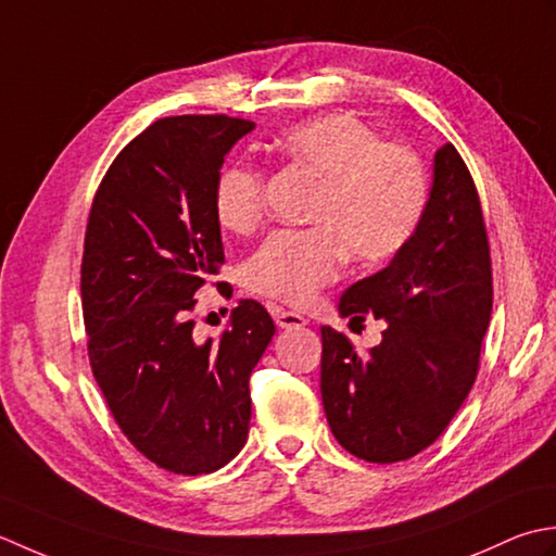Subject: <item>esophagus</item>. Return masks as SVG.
<instances>
[{
	"label": "esophagus",
	"instance_id": "esophagus-1",
	"mask_svg": "<svg viewBox=\"0 0 556 556\" xmlns=\"http://www.w3.org/2000/svg\"><path fill=\"white\" fill-rule=\"evenodd\" d=\"M274 319H276L278 328H300V326H307L309 324L302 314L280 309V307H274Z\"/></svg>",
	"mask_w": 556,
	"mask_h": 556
}]
</instances>
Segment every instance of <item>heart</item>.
Returning <instances> with one entry per match:
<instances>
[{"label": "heart", "mask_w": 556, "mask_h": 556, "mask_svg": "<svg viewBox=\"0 0 556 556\" xmlns=\"http://www.w3.org/2000/svg\"><path fill=\"white\" fill-rule=\"evenodd\" d=\"M278 153L319 179L307 230H280L244 268L247 288L264 298L304 304L341 276L345 256L359 266L389 262L413 240L427 206V169L417 153L387 143L350 112L298 122ZM218 223L235 235L264 218V177L252 167L223 169L213 191Z\"/></svg>", "instance_id": "heart-1"}]
</instances>
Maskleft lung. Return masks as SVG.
Returning <instances> with one entry per match:
<instances>
[{"mask_svg": "<svg viewBox=\"0 0 556 556\" xmlns=\"http://www.w3.org/2000/svg\"><path fill=\"white\" fill-rule=\"evenodd\" d=\"M341 316L387 321L362 357L321 328V401L345 451L395 463L434 444L478 377L492 316V262L478 189L451 143L434 155L420 228L387 268L350 286Z\"/></svg>", "mask_w": 556, "mask_h": 556, "instance_id": "1", "label": "left lung"}]
</instances>
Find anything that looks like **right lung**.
I'll return each mask as SVG.
<instances>
[{
	"instance_id": "1",
	"label": "right lung",
	"mask_w": 556,
	"mask_h": 556,
	"mask_svg": "<svg viewBox=\"0 0 556 556\" xmlns=\"http://www.w3.org/2000/svg\"><path fill=\"white\" fill-rule=\"evenodd\" d=\"M252 129L228 115L153 122L110 165L88 215L81 304L93 377L124 437L177 475L213 472L242 451L249 377L276 333L256 300H240L215 341H197L189 319L225 262L215 182Z\"/></svg>"
}]
</instances>
